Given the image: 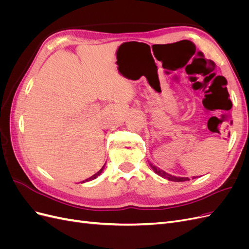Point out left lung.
Segmentation results:
<instances>
[{"label": "left lung", "mask_w": 249, "mask_h": 249, "mask_svg": "<svg viewBox=\"0 0 249 249\" xmlns=\"http://www.w3.org/2000/svg\"><path fill=\"white\" fill-rule=\"evenodd\" d=\"M149 166L152 167V169L157 173V175H159L160 177L164 178H167L168 180H172V182H185V180H189V178H179V177H175V176H171L169 173L165 172L164 170L158 168L155 165H153L152 163H149ZM193 178H195V177H193Z\"/></svg>", "instance_id": "obj_1"}]
</instances>
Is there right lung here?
<instances>
[{"label":"right lung","mask_w":249,"mask_h":249,"mask_svg":"<svg viewBox=\"0 0 249 249\" xmlns=\"http://www.w3.org/2000/svg\"><path fill=\"white\" fill-rule=\"evenodd\" d=\"M104 166H105V165H104ZM104 166L102 167V169H100L99 171H97L96 173H95V175H93L92 177H90L89 178H87V179H85V180H83V182L82 183H85V182H89V180H91V179H94V178H96L97 177H99L100 175H101V173H102V171H103V169H104Z\"/></svg>","instance_id":"right-lung-1"}]
</instances>
